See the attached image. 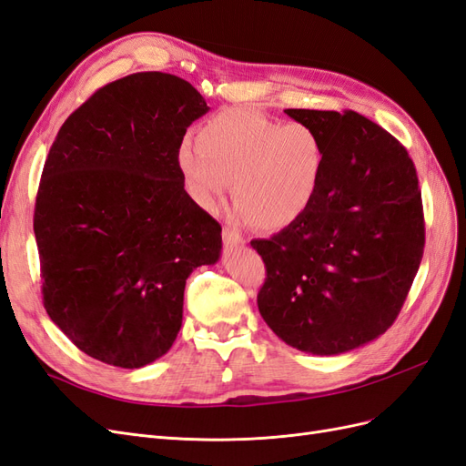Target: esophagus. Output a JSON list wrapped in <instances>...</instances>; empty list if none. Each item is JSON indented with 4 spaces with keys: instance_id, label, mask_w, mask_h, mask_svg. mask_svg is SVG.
Listing matches in <instances>:
<instances>
[{
    "instance_id": "1",
    "label": "esophagus",
    "mask_w": 466,
    "mask_h": 466,
    "mask_svg": "<svg viewBox=\"0 0 466 466\" xmlns=\"http://www.w3.org/2000/svg\"><path fill=\"white\" fill-rule=\"evenodd\" d=\"M221 235H223V243L228 247H243L245 245V238L229 228H225Z\"/></svg>"
}]
</instances>
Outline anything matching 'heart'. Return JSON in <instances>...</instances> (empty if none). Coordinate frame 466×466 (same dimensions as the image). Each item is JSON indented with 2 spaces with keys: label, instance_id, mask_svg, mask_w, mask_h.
Returning a JSON list of instances; mask_svg holds the SVG:
<instances>
[{
  "label": "heart",
  "instance_id": "1",
  "mask_svg": "<svg viewBox=\"0 0 466 466\" xmlns=\"http://www.w3.org/2000/svg\"><path fill=\"white\" fill-rule=\"evenodd\" d=\"M177 168L190 198L216 211L233 182L235 218L281 231L313 208L327 168L315 128L231 108L211 116L177 147Z\"/></svg>",
  "mask_w": 466,
  "mask_h": 466
}]
</instances>
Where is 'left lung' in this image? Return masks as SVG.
Returning <instances> with one entry per match:
<instances>
[{
  "label": "left lung",
  "instance_id": "8db88e82",
  "mask_svg": "<svg viewBox=\"0 0 466 466\" xmlns=\"http://www.w3.org/2000/svg\"><path fill=\"white\" fill-rule=\"evenodd\" d=\"M322 137L327 168L313 208L250 241L266 264L258 311L307 354L338 356L383 334L424 255V209L408 151L354 110L288 108Z\"/></svg>",
  "mask_w": 466,
  "mask_h": 466
}]
</instances>
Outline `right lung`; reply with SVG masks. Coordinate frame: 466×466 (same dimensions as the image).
Returning a JSON list of instances; mask_svg holds the SVG:
<instances>
[{"label":"right lung","instance_id":"add662e5","mask_svg":"<svg viewBox=\"0 0 466 466\" xmlns=\"http://www.w3.org/2000/svg\"><path fill=\"white\" fill-rule=\"evenodd\" d=\"M208 110L185 79L132 74L93 93L50 147L35 206L42 299L98 361L137 370L165 356L187 278L219 260L221 225L190 198L175 161Z\"/></svg>","mask_w":466,"mask_h":466}]
</instances>
